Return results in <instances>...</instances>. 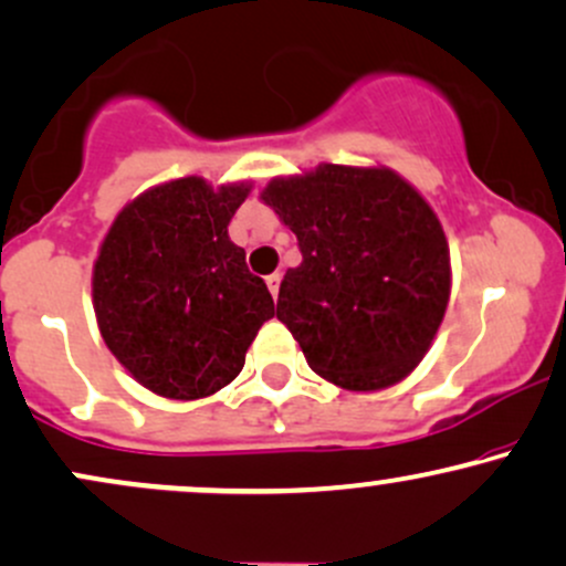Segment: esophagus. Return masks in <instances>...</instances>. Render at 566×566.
<instances>
[{"label": "esophagus", "mask_w": 566, "mask_h": 566, "mask_svg": "<svg viewBox=\"0 0 566 566\" xmlns=\"http://www.w3.org/2000/svg\"><path fill=\"white\" fill-rule=\"evenodd\" d=\"M265 284H269V290H271V295H279V284H282V274H271V276H265Z\"/></svg>", "instance_id": "1"}]
</instances>
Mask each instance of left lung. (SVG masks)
I'll return each mask as SVG.
<instances>
[{
    "label": "left lung",
    "instance_id": "left-lung-1",
    "mask_svg": "<svg viewBox=\"0 0 566 566\" xmlns=\"http://www.w3.org/2000/svg\"><path fill=\"white\" fill-rule=\"evenodd\" d=\"M263 201L297 237L276 319L316 375L378 391L412 373L450 301V250L426 199L391 170L322 165Z\"/></svg>",
    "mask_w": 566,
    "mask_h": 566
}]
</instances>
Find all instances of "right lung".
Listing matches in <instances>:
<instances>
[{
	"instance_id": "obj_1",
	"label": "right lung",
	"mask_w": 566,
	"mask_h": 566,
	"mask_svg": "<svg viewBox=\"0 0 566 566\" xmlns=\"http://www.w3.org/2000/svg\"><path fill=\"white\" fill-rule=\"evenodd\" d=\"M250 186L180 178L140 193L114 220L95 261L93 301L103 340L140 386L167 399L220 391L274 297L247 269L229 223Z\"/></svg>"
}]
</instances>
